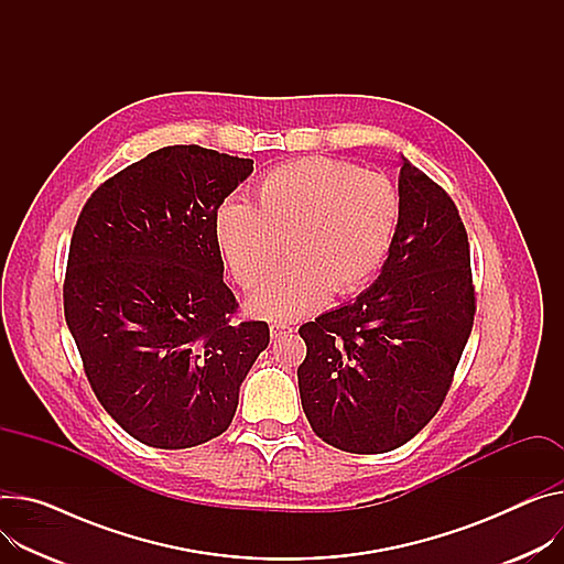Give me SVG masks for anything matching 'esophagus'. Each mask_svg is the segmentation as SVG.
Segmentation results:
<instances>
[{
  "instance_id": "esophagus-1",
  "label": "esophagus",
  "mask_w": 564,
  "mask_h": 564,
  "mask_svg": "<svg viewBox=\"0 0 564 564\" xmlns=\"http://www.w3.org/2000/svg\"><path fill=\"white\" fill-rule=\"evenodd\" d=\"M286 332H293V327L286 325V323H273V325H271V338H280V336L286 334Z\"/></svg>"
}]
</instances>
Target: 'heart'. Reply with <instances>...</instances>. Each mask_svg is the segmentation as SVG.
Listing matches in <instances>:
<instances>
[{
  "instance_id": "heart-1",
  "label": "heart",
  "mask_w": 564,
  "mask_h": 564,
  "mask_svg": "<svg viewBox=\"0 0 564 564\" xmlns=\"http://www.w3.org/2000/svg\"><path fill=\"white\" fill-rule=\"evenodd\" d=\"M400 196L379 173L329 158L282 164L259 181L254 205L230 198L214 214V237L232 275L254 282L280 254L289 259L248 291V310L278 321L350 295L370 282L393 248Z\"/></svg>"
}]
</instances>
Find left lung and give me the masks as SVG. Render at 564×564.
I'll use <instances>...</instances> for the list:
<instances>
[{"label":"left lung","instance_id":"obj_1","mask_svg":"<svg viewBox=\"0 0 564 564\" xmlns=\"http://www.w3.org/2000/svg\"><path fill=\"white\" fill-rule=\"evenodd\" d=\"M400 226L379 278L300 327V400L350 454L409 443L438 413L474 323L469 243L454 200L402 155Z\"/></svg>","mask_w":564,"mask_h":564}]
</instances>
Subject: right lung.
<instances>
[{"label": "right lung", "mask_w": 564, "mask_h": 564, "mask_svg": "<svg viewBox=\"0 0 564 564\" xmlns=\"http://www.w3.org/2000/svg\"><path fill=\"white\" fill-rule=\"evenodd\" d=\"M252 160L196 144L126 166L85 203L69 243L65 321L110 417L158 449L203 445L230 426L239 388L271 340L230 323L214 214Z\"/></svg>", "instance_id": "obj_1"}]
</instances>
